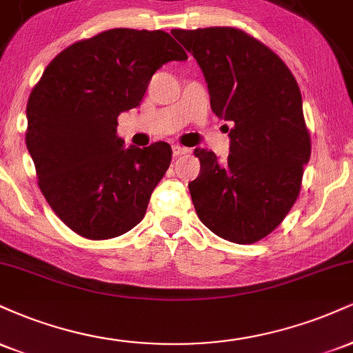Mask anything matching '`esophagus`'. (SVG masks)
Masks as SVG:
<instances>
[{"mask_svg":"<svg viewBox=\"0 0 353 353\" xmlns=\"http://www.w3.org/2000/svg\"><path fill=\"white\" fill-rule=\"evenodd\" d=\"M189 149L188 148H182V145H172V154L174 156H182V154H188Z\"/></svg>","mask_w":353,"mask_h":353,"instance_id":"obj_1","label":"esophagus"}]
</instances>
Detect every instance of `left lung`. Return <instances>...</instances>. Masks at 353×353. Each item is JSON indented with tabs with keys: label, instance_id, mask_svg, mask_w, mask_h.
I'll list each match as a JSON object with an SVG mask.
<instances>
[{
	"label": "left lung",
	"instance_id": "1",
	"mask_svg": "<svg viewBox=\"0 0 353 353\" xmlns=\"http://www.w3.org/2000/svg\"><path fill=\"white\" fill-rule=\"evenodd\" d=\"M172 34L199 64L212 111L232 124L224 163L208 149L194 151L201 172L189 182L192 204L216 236L252 244L281 224L301 190L310 159L301 89L283 61L244 31Z\"/></svg>",
	"mask_w": 353,
	"mask_h": 353
}]
</instances>
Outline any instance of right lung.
Returning <instances> with one entry per match:
<instances>
[{"mask_svg":"<svg viewBox=\"0 0 353 353\" xmlns=\"http://www.w3.org/2000/svg\"><path fill=\"white\" fill-rule=\"evenodd\" d=\"M188 54L164 31L116 28L48 64L26 106V148L48 204L79 236L103 241L143 221L171 164L164 141L124 148L117 116L137 108L152 74Z\"/></svg>","mask_w":353,"mask_h":353,"instance_id":"1","label":"right lung"}]
</instances>
